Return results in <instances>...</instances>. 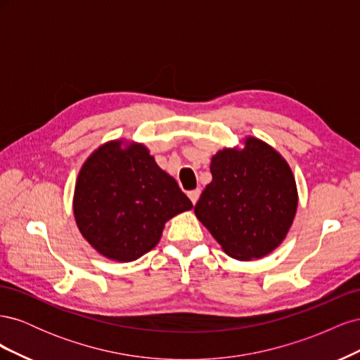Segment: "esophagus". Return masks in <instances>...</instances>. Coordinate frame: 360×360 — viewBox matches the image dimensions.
<instances>
[{"instance_id": "1", "label": "esophagus", "mask_w": 360, "mask_h": 360, "mask_svg": "<svg viewBox=\"0 0 360 360\" xmlns=\"http://www.w3.org/2000/svg\"><path fill=\"white\" fill-rule=\"evenodd\" d=\"M188 195H189L191 201H192L193 204H197V201H198V198H200V195H201V191H200V189H193V191H191Z\"/></svg>"}]
</instances>
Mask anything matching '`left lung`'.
I'll return each instance as SVG.
<instances>
[{"label": "left lung", "mask_w": 360, "mask_h": 360, "mask_svg": "<svg viewBox=\"0 0 360 360\" xmlns=\"http://www.w3.org/2000/svg\"><path fill=\"white\" fill-rule=\"evenodd\" d=\"M195 216L224 252L238 261L263 258L287 237L297 212V186L288 162L255 136L212 158Z\"/></svg>", "instance_id": "8db88e82"}]
</instances>
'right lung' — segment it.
Instances as JSON below:
<instances>
[{
	"instance_id": "obj_1",
	"label": "right lung",
	"mask_w": 360,
	"mask_h": 360,
	"mask_svg": "<svg viewBox=\"0 0 360 360\" xmlns=\"http://www.w3.org/2000/svg\"><path fill=\"white\" fill-rule=\"evenodd\" d=\"M192 207L148 148L126 139L108 141L86 158L73 193V216L82 237L120 263L147 254L171 217Z\"/></svg>"
}]
</instances>
